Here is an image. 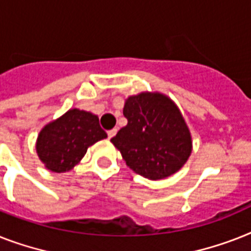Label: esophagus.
Instances as JSON below:
<instances>
[{
  "instance_id": "obj_1",
  "label": "esophagus",
  "mask_w": 251,
  "mask_h": 251,
  "mask_svg": "<svg viewBox=\"0 0 251 251\" xmlns=\"http://www.w3.org/2000/svg\"><path fill=\"white\" fill-rule=\"evenodd\" d=\"M116 132H117V129H112L108 131V138L111 139V138H113V136L116 135Z\"/></svg>"
}]
</instances>
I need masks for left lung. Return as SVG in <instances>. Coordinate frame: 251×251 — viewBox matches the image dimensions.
Wrapping results in <instances>:
<instances>
[{
  "label": "left lung",
  "mask_w": 251,
  "mask_h": 251,
  "mask_svg": "<svg viewBox=\"0 0 251 251\" xmlns=\"http://www.w3.org/2000/svg\"><path fill=\"white\" fill-rule=\"evenodd\" d=\"M124 116L127 125L111 142L132 172L160 180L184 166L192 153V136L168 95L158 91L131 95L125 100Z\"/></svg>",
  "instance_id": "1"
}]
</instances>
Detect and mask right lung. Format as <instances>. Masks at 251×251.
<instances>
[{"mask_svg": "<svg viewBox=\"0 0 251 251\" xmlns=\"http://www.w3.org/2000/svg\"><path fill=\"white\" fill-rule=\"evenodd\" d=\"M105 138L97 115L72 108L41 129L36 152L48 170L66 173L79 164L89 147Z\"/></svg>", "mask_w": 251, "mask_h": 251, "instance_id": "1", "label": "right lung"}]
</instances>
